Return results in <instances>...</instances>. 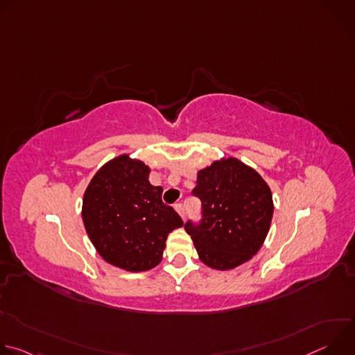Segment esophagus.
I'll use <instances>...</instances> for the list:
<instances>
[{"label": "esophagus", "instance_id": "34e87169", "mask_svg": "<svg viewBox=\"0 0 355 355\" xmlns=\"http://www.w3.org/2000/svg\"><path fill=\"white\" fill-rule=\"evenodd\" d=\"M174 209L178 212V215L182 218V220H185V211H184V207L181 205V204H177L175 207H174Z\"/></svg>", "mask_w": 355, "mask_h": 355}]
</instances>
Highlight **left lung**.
Here are the masks:
<instances>
[{
	"mask_svg": "<svg viewBox=\"0 0 355 355\" xmlns=\"http://www.w3.org/2000/svg\"><path fill=\"white\" fill-rule=\"evenodd\" d=\"M192 193L202 202L204 219L184 227L202 263L229 271L257 254L270 232L274 202L254 168L232 156L215 160L196 173Z\"/></svg>",
	"mask_w": 355,
	"mask_h": 355,
	"instance_id": "1",
	"label": "left lung"
}]
</instances>
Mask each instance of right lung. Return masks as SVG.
I'll return each instance as SVG.
<instances>
[{
  "label": "right lung",
  "mask_w": 355,
  "mask_h": 355,
  "mask_svg": "<svg viewBox=\"0 0 355 355\" xmlns=\"http://www.w3.org/2000/svg\"><path fill=\"white\" fill-rule=\"evenodd\" d=\"M148 174L141 160L119 155L94 174L83 196L81 218L94 248L108 264L130 272L159 266L170 232L184 225Z\"/></svg>",
  "instance_id": "obj_1"
}]
</instances>
